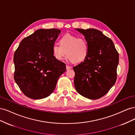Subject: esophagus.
<instances>
[{
  "mask_svg": "<svg viewBox=\"0 0 135 135\" xmlns=\"http://www.w3.org/2000/svg\"><path fill=\"white\" fill-rule=\"evenodd\" d=\"M66 70H69V69H70L71 68V66H69V65H66Z\"/></svg>",
  "mask_w": 135,
  "mask_h": 135,
  "instance_id": "1",
  "label": "esophagus"
}]
</instances>
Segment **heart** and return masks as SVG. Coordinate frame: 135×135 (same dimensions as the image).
Returning <instances> with one entry per match:
<instances>
[{
  "instance_id": "heart-1",
  "label": "heart",
  "mask_w": 135,
  "mask_h": 135,
  "mask_svg": "<svg viewBox=\"0 0 135 135\" xmlns=\"http://www.w3.org/2000/svg\"><path fill=\"white\" fill-rule=\"evenodd\" d=\"M89 47L87 40L83 38L66 34L60 40V44H55L52 48V54L57 60H62L66 54L70 61L81 62L88 56Z\"/></svg>"
}]
</instances>
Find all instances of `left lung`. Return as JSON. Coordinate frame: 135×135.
<instances>
[{"label": "left lung", "instance_id": "8db88e82", "mask_svg": "<svg viewBox=\"0 0 135 135\" xmlns=\"http://www.w3.org/2000/svg\"><path fill=\"white\" fill-rule=\"evenodd\" d=\"M75 30L85 36L89 47L87 58L73 67L75 89L87 99H100L115 83L119 54L112 40L100 30Z\"/></svg>", "mask_w": 135, "mask_h": 135}]
</instances>
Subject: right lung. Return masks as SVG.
Masks as SVG:
<instances>
[{
    "label": "right lung",
    "instance_id": "obj_1",
    "mask_svg": "<svg viewBox=\"0 0 135 135\" xmlns=\"http://www.w3.org/2000/svg\"><path fill=\"white\" fill-rule=\"evenodd\" d=\"M60 32L57 28L39 29L23 39L15 52L14 79L30 99L50 96L66 70L65 64L56 60L52 52Z\"/></svg>",
    "mask_w": 135,
    "mask_h": 135
}]
</instances>
